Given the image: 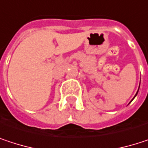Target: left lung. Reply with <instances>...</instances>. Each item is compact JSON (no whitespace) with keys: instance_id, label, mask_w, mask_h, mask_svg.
Returning a JSON list of instances; mask_svg holds the SVG:
<instances>
[{"instance_id":"obj_1","label":"left lung","mask_w":148,"mask_h":148,"mask_svg":"<svg viewBox=\"0 0 148 148\" xmlns=\"http://www.w3.org/2000/svg\"><path fill=\"white\" fill-rule=\"evenodd\" d=\"M136 94H137V93H136ZM136 94H135V96H136ZM135 96H134V97H135Z\"/></svg>"}]
</instances>
